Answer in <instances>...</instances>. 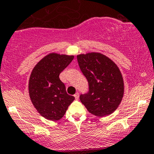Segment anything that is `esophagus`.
I'll use <instances>...</instances> for the list:
<instances>
[{
	"label": "esophagus",
	"instance_id": "esophagus-1",
	"mask_svg": "<svg viewBox=\"0 0 154 154\" xmlns=\"http://www.w3.org/2000/svg\"><path fill=\"white\" fill-rule=\"evenodd\" d=\"M74 97H75V100H77L79 99V93H76L75 94H74Z\"/></svg>",
	"mask_w": 154,
	"mask_h": 154
}]
</instances>
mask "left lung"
<instances>
[{
  "mask_svg": "<svg viewBox=\"0 0 154 154\" xmlns=\"http://www.w3.org/2000/svg\"><path fill=\"white\" fill-rule=\"evenodd\" d=\"M77 58L89 86L88 92L80 96L81 103L95 116L112 114L124 94V82L118 66L101 53L79 54Z\"/></svg>",
  "mask_w": 154,
  "mask_h": 154,
  "instance_id": "left-lung-1",
  "label": "left lung"
}]
</instances>
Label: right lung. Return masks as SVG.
<instances>
[{
  "mask_svg": "<svg viewBox=\"0 0 154 154\" xmlns=\"http://www.w3.org/2000/svg\"><path fill=\"white\" fill-rule=\"evenodd\" d=\"M74 59L73 55L51 53L35 66L29 81L31 101L41 116L51 121L60 120L74 100L66 92L59 74Z\"/></svg>",
  "mask_w": 154,
  "mask_h": 154,
  "instance_id": "right-lung-1",
  "label": "right lung"
}]
</instances>
